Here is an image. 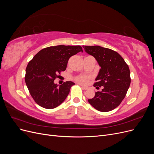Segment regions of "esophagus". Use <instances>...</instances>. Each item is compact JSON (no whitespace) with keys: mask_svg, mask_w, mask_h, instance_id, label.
Returning a JSON list of instances; mask_svg holds the SVG:
<instances>
[{"mask_svg":"<svg viewBox=\"0 0 154 154\" xmlns=\"http://www.w3.org/2000/svg\"><path fill=\"white\" fill-rule=\"evenodd\" d=\"M81 86H82V88H83V89H84V90H87L88 89V87H87L83 86V85H81Z\"/></svg>","mask_w":154,"mask_h":154,"instance_id":"obj_1","label":"esophagus"}]
</instances>
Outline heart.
<instances>
[{"label": "heart", "mask_w": 154, "mask_h": 154, "mask_svg": "<svg viewBox=\"0 0 154 154\" xmlns=\"http://www.w3.org/2000/svg\"><path fill=\"white\" fill-rule=\"evenodd\" d=\"M76 81L81 84H87L88 81V76L84 75L79 76L76 78Z\"/></svg>", "instance_id": "1"}]
</instances>
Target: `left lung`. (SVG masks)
<instances>
[{"label": "left lung", "instance_id": "obj_1", "mask_svg": "<svg viewBox=\"0 0 154 154\" xmlns=\"http://www.w3.org/2000/svg\"><path fill=\"white\" fill-rule=\"evenodd\" d=\"M87 53L94 57L101 69L94 84L97 89L102 87L101 91L88 100L94 109L101 112H109L116 109L122 103L130 85V72L124 59L116 51L99 45L85 46Z\"/></svg>", "mask_w": 154, "mask_h": 154}]
</instances>
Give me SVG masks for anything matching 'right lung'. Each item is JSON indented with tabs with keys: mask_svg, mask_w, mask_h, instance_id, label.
Returning a JSON list of instances; mask_svg holds the SVG:
<instances>
[{
	"mask_svg": "<svg viewBox=\"0 0 154 154\" xmlns=\"http://www.w3.org/2000/svg\"><path fill=\"white\" fill-rule=\"evenodd\" d=\"M79 52L80 45L51 46L40 50L29 62L25 82L32 97L38 105L48 109L56 108L66 99L71 81L59 85L54 83L58 74L66 69L69 59Z\"/></svg>",
	"mask_w": 154,
	"mask_h": 154,
	"instance_id": "right-lung-1",
	"label": "right lung"
}]
</instances>
